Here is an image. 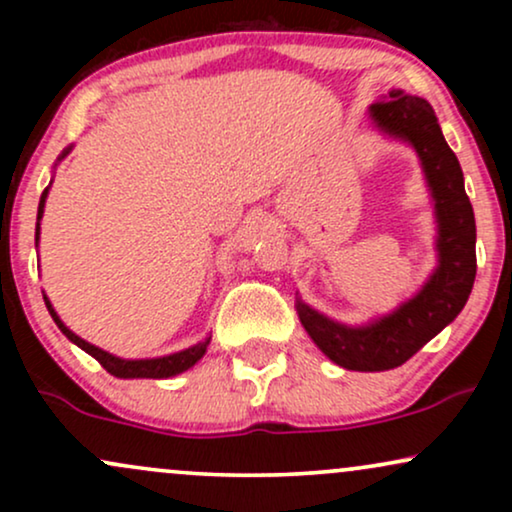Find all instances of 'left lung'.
<instances>
[{
  "label": "left lung",
  "instance_id": "obj_1",
  "mask_svg": "<svg viewBox=\"0 0 512 512\" xmlns=\"http://www.w3.org/2000/svg\"><path fill=\"white\" fill-rule=\"evenodd\" d=\"M368 117L378 132L407 142L419 156L436 214L438 264L414 296L366 325H344L296 298L298 317L317 349L337 366L361 373L407 363L460 315L477 276L474 211L464 192L460 161L445 142L431 103L392 88L370 105Z\"/></svg>",
  "mask_w": 512,
  "mask_h": 512
}]
</instances>
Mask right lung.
<instances>
[{"label": "right lung", "mask_w": 512, "mask_h": 512, "mask_svg": "<svg viewBox=\"0 0 512 512\" xmlns=\"http://www.w3.org/2000/svg\"><path fill=\"white\" fill-rule=\"evenodd\" d=\"M72 151V146H67V149L62 151V156L57 158V163L62 161L64 156ZM55 163V166H57ZM48 192L50 187H45V192L40 195V204H38V223H35V243L40 240V219H43V211H45V199H48ZM45 298V305H48L52 320H55V325L60 327L64 337L69 339V342H74L79 349H84L86 354H91L96 358L101 366L108 370L110 375H115V378H154V380H161V378H173V375H180L185 373L187 368H192L195 363L207 354V346L211 342V337H204L202 342H197L195 346H190V349H182V351H175V354H168V356H156V358H120L115 354H108V351L98 349V346H93L91 342H86V339H81L79 334H74L69 330L67 325L60 320V315L55 313V308H52V303L48 301V296L43 293Z\"/></svg>", "instance_id": "add662e5"}]
</instances>
